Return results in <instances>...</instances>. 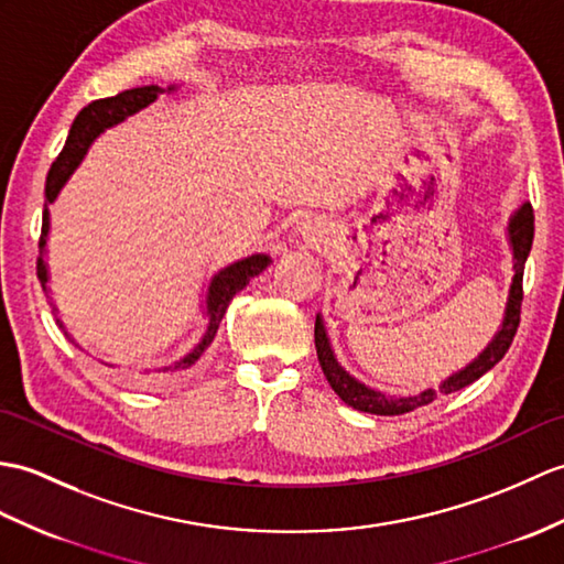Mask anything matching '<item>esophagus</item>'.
I'll list each match as a JSON object with an SVG mask.
<instances>
[{
  "mask_svg": "<svg viewBox=\"0 0 564 564\" xmlns=\"http://www.w3.org/2000/svg\"><path fill=\"white\" fill-rule=\"evenodd\" d=\"M300 235H303V240L305 242H319V238H322V230H319V226L314 220H305V223H300V230H297Z\"/></svg>",
  "mask_w": 564,
  "mask_h": 564,
  "instance_id": "34e87169",
  "label": "esophagus"
}]
</instances>
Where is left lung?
Instances as JSON below:
<instances>
[{
    "instance_id": "obj_1",
    "label": "left lung",
    "mask_w": 564,
    "mask_h": 564,
    "mask_svg": "<svg viewBox=\"0 0 564 564\" xmlns=\"http://www.w3.org/2000/svg\"><path fill=\"white\" fill-rule=\"evenodd\" d=\"M507 245L509 252H512V283H509L507 291V303L500 326L492 334L488 346L482 348L478 356L466 362L462 370L452 372L444 377L437 387H425L415 394H387L382 389H375L370 384L360 382L358 377H352L341 362H338L329 332L324 326L322 312L317 314V322H314V346H317V358L322 365V372L326 382L338 394L344 403L350 409L372 413V415H403L415 409H423V405L432 403L442 394H454V391H462L464 387L474 384L488 370H492L497 362L505 358V352L512 346V338L519 326V312H521V281H523V264H527L531 245H533V208L529 202H523L517 212H512L507 220Z\"/></svg>"
}]
</instances>
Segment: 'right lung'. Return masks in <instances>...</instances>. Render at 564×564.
Returning <instances> with one entry per match:
<instances>
[{"instance_id": "obj_1", "label": "right lung", "mask_w": 564, "mask_h": 564, "mask_svg": "<svg viewBox=\"0 0 564 564\" xmlns=\"http://www.w3.org/2000/svg\"><path fill=\"white\" fill-rule=\"evenodd\" d=\"M177 86H139V88H129L122 90L120 96L112 98H102V100H94L90 105L76 115V120L69 129L67 143H64L62 153L57 155V161L52 163L50 173H47V185H45V208H43V230H41V257H37V279H41L43 291L47 295V303L52 305V312H57L55 300H52V288H50V267H47V240H50V204L57 202L59 192L67 185L69 177L74 175V170L82 165V161L86 159V153L102 132L108 129L122 124L129 117L147 110L149 105H153L159 100L161 94H175ZM271 264V257L264 252H257L250 257H242L238 261H230L228 267L218 269L212 279H208L206 288H204V297H202V329L199 336L180 352L177 358H170L163 365H147V368L134 370V377L143 384H165V382H175V379L185 377L189 372H194L206 358V350L212 346L214 336L218 332V324L226 314L230 300L238 295L242 288L250 283L254 276H259L261 271ZM59 329L64 332V336L69 338L72 344L74 336L64 329L62 319H57ZM102 362V360H100ZM108 368H115L112 362H102Z\"/></svg>"}]
</instances>
